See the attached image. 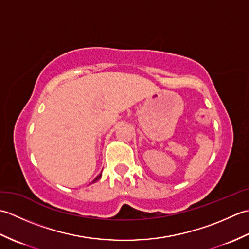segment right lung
<instances>
[{"instance_id": "add662e5", "label": "right lung", "mask_w": 249, "mask_h": 249, "mask_svg": "<svg viewBox=\"0 0 249 249\" xmlns=\"http://www.w3.org/2000/svg\"><path fill=\"white\" fill-rule=\"evenodd\" d=\"M100 178H102V173H100V174H98V176H97L96 178H94V181H93L92 183H95V182H96V181H98V179H99Z\"/></svg>"}]
</instances>
